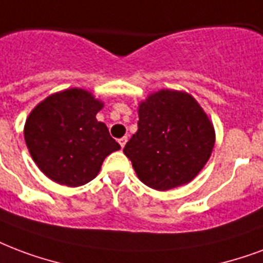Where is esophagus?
I'll use <instances>...</instances> for the list:
<instances>
[{
    "instance_id": "esophagus-1",
    "label": "esophagus",
    "mask_w": 263,
    "mask_h": 263,
    "mask_svg": "<svg viewBox=\"0 0 263 263\" xmlns=\"http://www.w3.org/2000/svg\"><path fill=\"white\" fill-rule=\"evenodd\" d=\"M127 140H128L127 136H123V138H121V139L118 140V143H120V145H121V147H124V146H125V143H127Z\"/></svg>"
}]
</instances>
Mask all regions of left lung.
Instances as JSON below:
<instances>
[{"label": "left lung", "instance_id": "8db88e82", "mask_svg": "<svg viewBox=\"0 0 263 263\" xmlns=\"http://www.w3.org/2000/svg\"><path fill=\"white\" fill-rule=\"evenodd\" d=\"M138 116V131L124 147L138 178L160 192L193 180L215 145L214 125L197 100L160 89L140 102Z\"/></svg>", "mask_w": 263, "mask_h": 263}]
</instances>
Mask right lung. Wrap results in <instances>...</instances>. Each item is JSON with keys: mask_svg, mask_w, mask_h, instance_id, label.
Masks as SVG:
<instances>
[{"mask_svg": "<svg viewBox=\"0 0 263 263\" xmlns=\"http://www.w3.org/2000/svg\"><path fill=\"white\" fill-rule=\"evenodd\" d=\"M103 102L89 91L70 88L40 102L25 124V140L34 163L49 179L70 187L95 178L120 145L96 120Z\"/></svg>", "mask_w": 263, "mask_h": 263, "instance_id": "add662e5", "label": "right lung"}]
</instances>
